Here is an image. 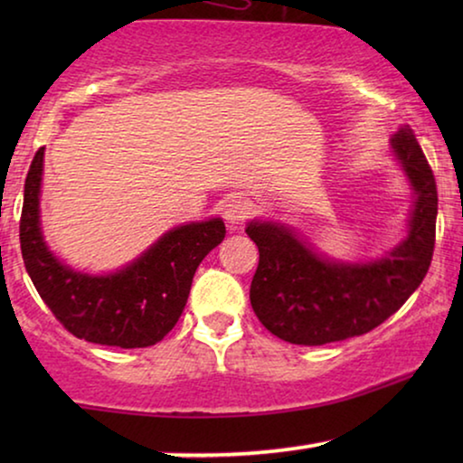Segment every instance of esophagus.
I'll use <instances>...</instances> for the list:
<instances>
[{
  "instance_id": "34e87169",
  "label": "esophagus",
  "mask_w": 463,
  "mask_h": 463,
  "mask_svg": "<svg viewBox=\"0 0 463 463\" xmlns=\"http://www.w3.org/2000/svg\"><path fill=\"white\" fill-rule=\"evenodd\" d=\"M252 214V204L242 195H236L225 204V219L230 227H240Z\"/></svg>"
}]
</instances>
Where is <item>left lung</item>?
I'll use <instances>...</instances> for the list:
<instances>
[{
  "instance_id": "1",
  "label": "left lung",
  "mask_w": 463,
  "mask_h": 463,
  "mask_svg": "<svg viewBox=\"0 0 463 463\" xmlns=\"http://www.w3.org/2000/svg\"><path fill=\"white\" fill-rule=\"evenodd\" d=\"M392 147L415 189V204L407 240L379 261H328L288 227L259 221L246 227L259 249L250 306L271 335L297 345L358 337L398 312L426 278L439 213L434 173L409 126L392 137Z\"/></svg>"
}]
</instances>
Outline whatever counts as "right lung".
Instances as JSON below:
<instances>
[{
    "label": "right lung",
    "instance_id": "obj_1",
    "mask_svg": "<svg viewBox=\"0 0 463 463\" xmlns=\"http://www.w3.org/2000/svg\"><path fill=\"white\" fill-rule=\"evenodd\" d=\"M43 147L24 179L21 252L31 282L54 318L78 339L113 347H149L173 331L195 269L225 238L221 219L170 230L128 268L88 276L54 259L40 227Z\"/></svg>",
    "mask_w": 463,
    "mask_h": 463
}]
</instances>
